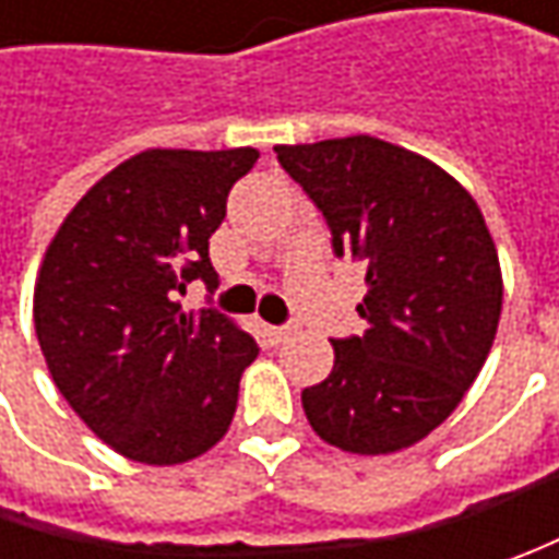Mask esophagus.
I'll list each match as a JSON object with an SVG mask.
<instances>
[{
    "label": "esophagus",
    "mask_w": 559,
    "mask_h": 559,
    "mask_svg": "<svg viewBox=\"0 0 559 559\" xmlns=\"http://www.w3.org/2000/svg\"><path fill=\"white\" fill-rule=\"evenodd\" d=\"M264 333L270 335V342H286L295 333V326H264Z\"/></svg>",
    "instance_id": "obj_1"
}]
</instances>
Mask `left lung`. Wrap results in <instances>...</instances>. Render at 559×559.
<instances>
[{
  "label": "left lung",
  "mask_w": 559,
  "mask_h": 559,
  "mask_svg": "<svg viewBox=\"0 0 559 559\" xmlns=\"http://www.w3.org/2000/svg\"><path fill=\"white\" fill-rule=\"evenodd\" d=\"M323 211L333 251L367 270L364 335L301 392L313 432L352 454L426 439L476 382L501 320V264L479 204L439 164L376 136L276 145Z\"/></svg>",
  "instance_id": "obj_1"
}]
</instances>
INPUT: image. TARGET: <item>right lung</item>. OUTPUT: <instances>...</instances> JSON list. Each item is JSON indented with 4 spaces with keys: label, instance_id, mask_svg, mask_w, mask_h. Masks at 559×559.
<instances>
[{
    "label": "right lung",
    "instance_id": "1",
    "mask_svg": "<svg viewBox=\"0 0 559 559\" xmlns=\"http://www.w3.org/2000/svg\"><path fill=\"white\" fill-rule=\"evenodd\" d=\"M258 148H148L105 174L58 226L33 323L58 392L118 454L174 466L224 439L258 342L229 317L183 313L217 286L207 239Z\"/></svg>",
    "mask_w": 559,
    "mask_h": 559
}]
</instances>
